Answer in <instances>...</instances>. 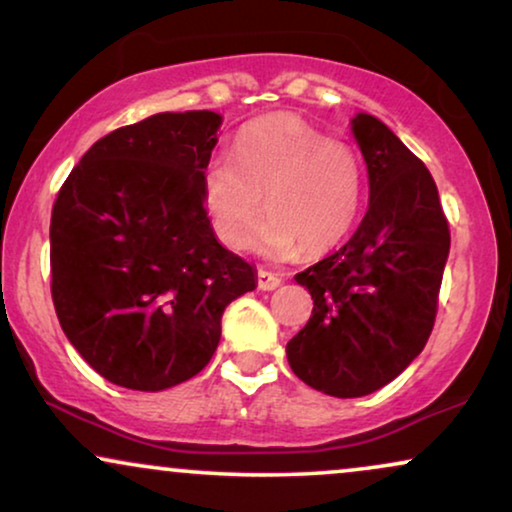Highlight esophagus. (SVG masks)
<instances>
[{
    "label": "esophagus",
    "instance_id": "obj_1",
    "mask_svg": "<svg viewBox=\"0 0 512 512\" xmlns=\"http://www.w3.org/2000/svg\"><path fill=\"white\" fill-rule=\"evenodd\" d=\"M282 284V277L279 275H275V272H270V270H258V289L261 291H272V289H277V286Z\"/></svg>",
    "mask_w": 512,
    "mask_h": 512
}]
</instances>
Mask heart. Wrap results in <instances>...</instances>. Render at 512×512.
<instances>
[{"label": "heart", "instance_id": "b5f03b06", "mask_svg": "<svg viewBox=\"0 0 512 512\" xmlns=\"http://www.w3.org/2000/svg\"><path fill=\"white\" fill-rule=\"evenodd\" d=\"M265 209L272 214L258 237L270 256L324 254L354 226L363 170L354 149L293 114L251 121L235 139L233 158L216 156L202 174V202L228 249H247Z\"/></svg>", "mask_w": 512, "mask_h": 512}]
</instances>
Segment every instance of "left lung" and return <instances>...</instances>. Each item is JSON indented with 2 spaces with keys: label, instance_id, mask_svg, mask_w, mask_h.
<instances>
[{
  "label": "left lung",
  "instance_id": "left-lung-1",
  "mask_svg": "<svg viewBox=\"0 0 512 512\" xmlns=\"http://www.w3.org/2000/svg\"><path fill=\"white\" fill-rule=\"evenodd\" d=\"M370 202L345 247L298 272L312 317L286 359L328 396L373 394L410 366L433 331L450 223L426 165L370 114L352 121Z\"/></svg>",
  "mask_w": 512,
  "mask_h": 512
}]
</instances>
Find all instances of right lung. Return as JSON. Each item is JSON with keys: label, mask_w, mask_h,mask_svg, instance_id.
I'll return each instance as SVG.
<instances>
[{"label": "right lung", "mask_w": 512, "mask_h": 512, "mask_svg": "<svg viewBox=\"0 0 512 512\" xmlns=\"http://www.w3.org/2000/svg\"><path fill=\"white\" fill-rule=\"evenodd\" d=\"M219 128L214 111L125 125L83 153L55 198V314L118 387L191 380L216 352L226 305L256 289L254 268L216 242L202 202Z\"/></svg>", "instance_id": "add662e5"}]
</instances>
